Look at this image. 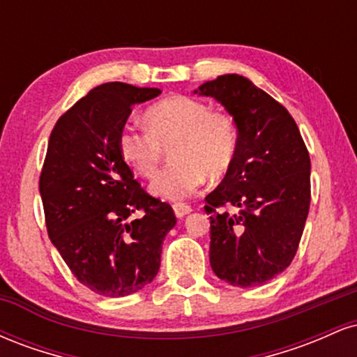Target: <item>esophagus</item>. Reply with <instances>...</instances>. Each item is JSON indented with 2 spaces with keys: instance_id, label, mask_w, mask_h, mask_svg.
Returning <instances> with one entry per match:
<instances>
[{
  "instance_id": "1",
  "label": "esophagus",
  "mask_w": 357,
  "mask_h": 357,
  "mask_svg": "<svg viewBox=\"0 0 357 357\" xmlns=\"http://www.w3.org/2000/svg\"><path fill=\"white\" fill-rule=\"evenodd\" d=\"M173 210H174V215L178 216V218H183V216H186L188 213L192 211V208L186 203H174Z\"/></svg>"
}]
</instances>
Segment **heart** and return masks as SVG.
<instances>
[{"instance_id": "1", "label": "heart", "mask_w": 357, "mask_h": 357, "mask_svg": "<svg viewBox=\"0 0 357 357\" xmlns=\"http://www.w3.org/2000/svg\"><path fill=\"white\" fill-rule=\"evenodd\" d=\"M147 129L122 126L117 147L124 161L141 176L151 178L167 147L173 162L165 167L151 191L159 198L179 202L195 195L211 179L230 171L238 151V132L228 114L211 112L204 102L186 96H171L146 110Z\"/></svg>"}]
</instances>
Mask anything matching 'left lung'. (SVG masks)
Here are the masks:
<instances>
[{
  "label": "left lung",
  "mask_w": 357,
  "mask_h": 357,
  "mask_svg": "<svg viewBox=\"0 0 357 357\" xmlns=\"http://www.w3.org/2000/svg\"><path fill=\"white\" fill-rule=\"evenodd\" d=\"M238 130V151L223 181L206 196L210 264L221 280L258 287L296 257L310 206V158L284 105L236 73L204 82ZM234 208L235 213L223 211Z\"/></svg>",
  "instance_id": "obj_1"
}]
</instances>
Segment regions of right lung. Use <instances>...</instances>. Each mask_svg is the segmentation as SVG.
I'll list each match as a JSON object with an SVG mask.
<instances>
[{"mask_svg": "<svg viewBox=\"0 0 357 357\" xmlns=\"http://www.w3.org/2000/svg\"><path fill=\"white\" fill-rule=\"evenodd\" d=\"M159 93L102 84L56 121L48 141L40 174L48 236L77 280L104 297L130 296L154 280L176 225L173 208L142 190L117 147L132 105Z\"/></svg>", "mask_w": 357, "mask_h": 357, "instance_id": "add662e5", "label": "right lung"}]
</instances>
